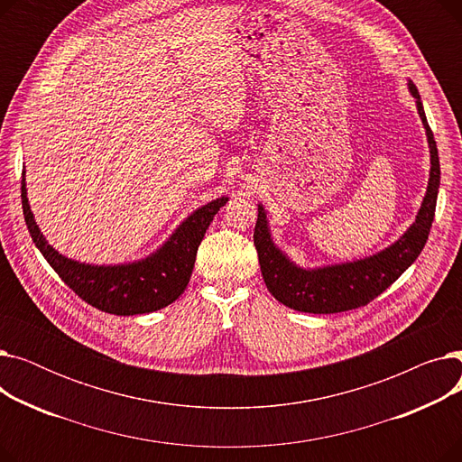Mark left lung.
<instances>
[{
    "instance_id": "left-lung-1",
    "label": "left lung",
    "mask_w": 462,
    "mask_h": 462,
    "mask_svg": "<svg viewBox=\"0 0 462 462\" xmlns=\"http://www.w3.org/2000/svg\"><path fill=\"white\" fill-rule=\"evenodd\" d=\"M408 89L416 99V108L425 127L430 153L427 192L416 221L397 241L380 253L352 262L322 265V268H301L275 245L268 215H265L263 206L258 204L254 247L258 253L260 272L272 296L282 305L312 314H333L363 307L380 296L387 286H392L423 251L434 221L436 199H439L440 161L418 88L408 80Z\"/></svg>"
}]
</instances>
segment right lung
<instances>
[{
	"instance_id": "right-lung-1",
	"label": "right lung",
	"mask_w": 462,
	"mask_h": 462,
	"mask_svg": "<svg viewBox=\"0 0 462 462\" xmlns=\"http://www.w3.org/2000/svg\"><path fill=\"white\" fill-rule=\"evenodd\" d=\"M226 202L228 197H218L194 209L155 253L142 260L108 265L86 263L63 256L48 244L30 208L26 170L22 172V209L35 247L72 292L91 307L117 317L159 310L185 292L200 241L215 213Z\"/></svg>"
}]
</instances>
